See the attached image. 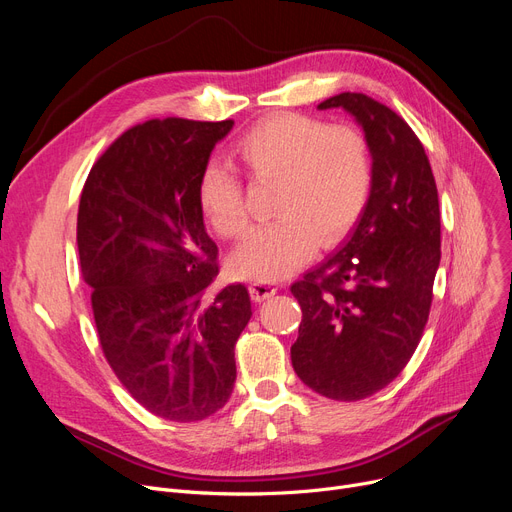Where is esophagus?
<instances>
[{"instance_id":"esophagus-1","label":"esophagus","mask_w":512,"mask_h":512,"mask_svg":"<svg viewBox=\"0 0 512 512\" xmlns=\"http://www.w3.org/2000/svg\"><path fill=\"white\" fill-rule=\"evenodd\" d=\"M276 290H278L276 284H270V282H253V284H251V297H253L257 303H261V301H265V299L274 297Z\"/></svg>"}]
</instances>
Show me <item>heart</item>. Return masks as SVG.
I'll return each mask as SVG.
<instances>
[{"instance_id": "1", "label": "heart", "mask_w": 512, "mask_h": 512, "mask_svg": "<svg viewBox=\"0 0 512 512\" xmlns=\"http://www.w3.org/2000/svg\"><path fill=\"white\" fill-rule=\"evenodd\" d=\"M242 170L257 184H276L278 220L255 228L230 257L234 276L282 280L332 247L361 215L373 178L363 134L346 124L328 126L303 114H276L257 122L234 145ZM199 205L215 234L236 238L249 213L238 174L211 159L199 176Z\"/></svg>"}]
</instances>
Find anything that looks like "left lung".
Returning a JSON list of instances; mask_svg holds the SVG:
<instances>
[{
  "label": "left lung",
  "instance_id": "left-lung-1",
  "mask_svg": "<svg viewBox=\"0 0 512 512\" xmlns=\"http://www.w3.org/2000/svg\"><path fill=\"white\" fill-rule=\"evenodd\" d=\"M317 107L355 116L373 178L338 251L290 286L303 311L290 359L305 386L351 402L386 388L423 336L440 265V205L421 141L388 105L340 93Z\"/></svg>",
  "mask_w": 512,
  "mask_h": 512
}]
</instances>
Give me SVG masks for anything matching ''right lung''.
Returning a JSON list of instances; mask_svg holds the SVG:
<instances>
[{
  "mask_svg": "<svg viewBox=\"0 0 512 512\" xmlns=\"http://www.w3.org/2000/svg\"><path fill=\"white\" fill-rule=\"evenodd\" d=\"M234 120H147L95 161L78 205L80 272L101 351L128 394L168 421H201L234 388V344L253 315L245 284L207 299L218 245L199 176Z\"/></svg>",
  "mask_w": 512,
  "mask_h": 512,
  "instance_id": "right-lung-1",
  "label": "right lung"
}]
</instances>
